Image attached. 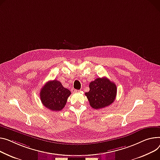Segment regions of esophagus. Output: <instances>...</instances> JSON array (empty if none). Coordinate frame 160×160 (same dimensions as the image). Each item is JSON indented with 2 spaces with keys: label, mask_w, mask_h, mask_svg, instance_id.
Listing matches in <instances>:
<instances>
[{
  "label": "esophagus",
  "mask_w": 160,
  "mask_h": 160,
  "mask_svg": "<svg viewBox=\"0 0 160 160\" xmlns=\"http://www.w3.org/2000/svg\"><path fill=\"white\" fill-rule=\"evenodd\" d=\"M72 91L73 92H80V90H77V89H73V90H72Z\"/></svg>",
  "instance_id": "1"
}]
</instances>
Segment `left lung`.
I'll use <instances>...</instances> for the list:
<instances>
[{"mask_svg":"<svg viewBox=\"0 0 160 160\" xmlns=\"http://www.w3.org/2000/svg\"><path fill=\"white\" fill-rule=\"evenodd\" d=\"M89 91L85 93L91 108L102 109L112 103L116 97V84L108 78H98L89 83Z\"/></svg>","mask_w":160,"mask_h":160,"instance_id":"left-lung-1","label":"left lung"}]
</instances>
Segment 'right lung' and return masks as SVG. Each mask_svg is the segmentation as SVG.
I'll use <instances>...</instances> for the list:
<instances>
[{
    "label": "right lung",
    "mask_w": 160,
    "mask_h": 160,
    "mask_svg": "<svg viewBox=\"0 0 160 160\" xmlns=\"http://www.w3.org/2000/svg\"><path fill=\"white\" fill-rule=\"evenodd\" d=\"M70 94L71 91L57 80L48 82L40 92L42 104L52 111H61L64 108Z\"/></svg>",
    "instance_id": "right-lung-1"
}]
</instances>
